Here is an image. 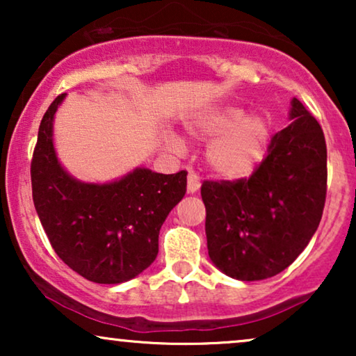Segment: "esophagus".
<instances>
[{
  "label": "esophagus",
  "instance_id": "34e87169",
  "mask_svg": "<svg viewBox=\"0 0 356 356\" xmlns=\"http://www.w3.org/2000/svg\"><path fill=\"white\" fill-rule=\"evenodd\" d=\"M199 188H201V181H199V177L194 172H189V175H188V193L189 194L197 193Z\"/></svg>",
  "mask_w": 356,
  "mask_h": 356
}]
</instances>
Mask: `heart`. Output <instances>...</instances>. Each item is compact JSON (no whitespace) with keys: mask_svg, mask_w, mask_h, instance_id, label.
Wrapping results in <instances>:
<instances>
[{"mask_svg":"<svg viewBox=\"0 0 356 356\" xmlns=\"http://www.w3.org/2000/svg\"><path fill=\"white\" fill-rule=\"evenodd\" d=\"M186 133L197 140H211L206 160L212 173L222 179H241L254 172L270 140V126L259 113L246 115L235 105L216 106L186 124ZM165 144L175 152L184 150V140L175 133L165 134Z\"/></svg>","mask_w":356,"mask_h":356,"instance_id":"obj_1","label":"heart"}]
</instances>
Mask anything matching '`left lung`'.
<instances>
[{
    "instance_id": "left-lung-1",
    "label": "left lung",
    "mask_w": 356,
    "mask_h": 356,
    "mask_svg": "<svg viewBox=\"0 0 356 356\" xmlns=\"http://www.w3.org/2000/svg\"><path fill=\"white\" fill-rule=\"evenodd\" d=\"M289 120L250 179L206 181L201 188L209 257L232 279L280 274L319 227L327 183L324 133L295 97Z\"/></svg>"
}]
</instances>
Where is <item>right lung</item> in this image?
Returning <instances> with one entry per match:
<instances>
[{
    "mask_svg": "<svg viewBox=\"0 0 356 356\" xmlns=\"http://www.w3.org/2000/svg\"><path fill=\"white\" fill-rule=\"evenodd\" d=\"M66 94L48 106L32 159L37 216L60 259L95 282L116 285L138 277L159 252V233L186 194V172L155 173L136 167L105 183L67 173L53 143L55 115Z\"/></svg>",
    "mask_w": 356,
    "mask_h": 356,
    "instance_id": "add662e5",
    "label": "right lung"
}]
</instances>
